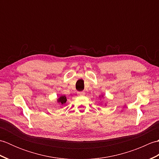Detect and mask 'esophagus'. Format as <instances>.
<instances>
[{"mask_svg": "<svg viewBox=\"0 0 159 159\" xmlns=\"http://www.w3.org/2000/svg\"><path fill=\"white\" fill-rule=\"evenodd\" d=\"M77 94L79 96H84L85 94V93L84 92H77Z\"/></svg>", "mask_w": 159, "mask_h": 159, "instance_id": "esophagus-1", "label": "esophagus"}]
</instances>
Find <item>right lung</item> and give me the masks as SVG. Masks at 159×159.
<instances>
[{
	"mask_svg": "<svg viewBox=\"0 0 159 159\" xmlns=\"http://www.w3.org/2000/svg\"><path fill=\"white\" fill-rule=\"evenodd\" d=\"M66 101H67V99H66V97L65 96H61L58 99V102L62 104H65L66 102Z\"/></svg>",
	"mask_w": 159,
	"mask_h": 159,
	"instance_id": "1",
	"label": "right lung"
}]
</instances>
